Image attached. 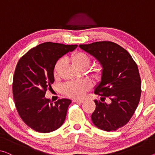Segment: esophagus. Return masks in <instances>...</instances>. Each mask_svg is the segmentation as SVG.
<instances>
[{
	"mask_svg": "<svg viewBox=\"0 0 155 155\" xmlns=\"http://www.w3.org/2000/svg\"><path fill=\"white\" fill-rule=\"evenodd\" d=\"M73 102H78V103H82V102H84V100H74Z\"/></svg>",
	"mask_w": 155,
	"mask_h": 155,
	"instance_id": "obj_1",
	"label": "esophagus"
}]
</instances>
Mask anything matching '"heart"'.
<instances>
[{"label":"heart","instance_id":"obj_1","mask_svg":"<svg viewBox=\"0 0 155 155\" xmlns=\"http://www.w3.org/2000/svg\"><path fill=\"white\" fill-rule=\"evenodd\" d=\"M71 61L76 68L84 70L89 67L91 64L90 57L83 52H75L71 57ZM64 64V59H60L54 64L53 68V75L57 78L59 75L61 67ZM102 73V67L97 66L93 70V74L97 78H100ZM91 83L89 81L83 80L75 82H68L64 84L62 87L64 94L68 97L72 98H81L84 96L85 93L91 89Z\"/></svg>","mask_w":155,"mask_h":155}]
</instances>
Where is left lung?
<instances>
[{
	"label": "left lung",
	"mask_w": 155,
	"mask_h": 155,
	"mask_svg": "<svg viewBox=\"0 0 155 155\" xmlns=\"http://www.w3.org/2000/svg\"><path fill=\"white\" fill-rule=\"evenodd\" d=\"M102 67L101 81L94 94L110 100V103L95 100L91 115L94 124L102 130L116 131L129 122L137 108L141 94V81L137 64L130 53L116 43L103 41L80 44Z\"/></svg>",
	"instance_id": "obj_1"
}]
</instances>
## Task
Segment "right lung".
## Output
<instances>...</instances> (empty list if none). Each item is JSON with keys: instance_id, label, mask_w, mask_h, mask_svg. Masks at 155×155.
<instances>
[{"instance_id": "add662e5", "label": "right lung", "mask_w": 155, "mask_h": 155, "mask_svg": "<svg viewBox=\"0 0 155 155\" xmlns=\"http://www.w3.org/2000/svg\"><path fill=\"white\" fill-rule=\"evenodd\" d=\"M77 47L46 42L32 48L18 61L13 78V98L21 119L36 132H53L65 120L71 100L62 98L54 104L45 94L54 81V64Z\"/></svg>"}]
</instances>
